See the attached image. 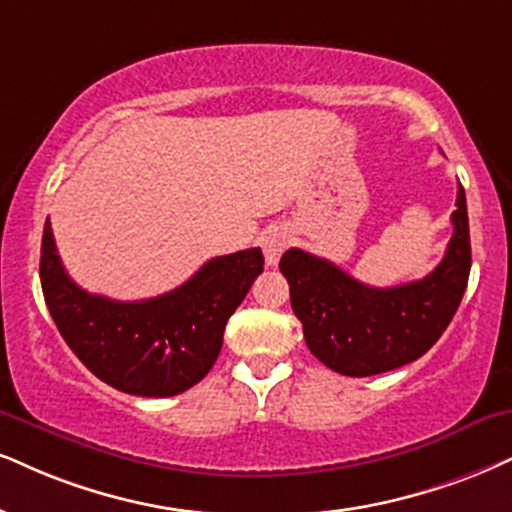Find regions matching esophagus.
Here are the masks:
<instances>
[{
	"instance_id": "esophagus-1",
	"label": "esophagus",
	"mask_w": 512,
	"mask_h": 512,
	"mask_svg": "<svg viewBox=\"0 0 512 512\" xmlns=\"http://www.w3.org/2000/svg\"><path fill=\"white\" fill-rule=\"evenodd\" d=\"M261 244H263V254H266L268 266H277V263H280L282 251L289 246V235L282 230V227H270L266 235H263Z\"/></svg>"
}]
</instances>
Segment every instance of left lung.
I'll return each instance as SVG.
<instances>
[{"label": "left lung", "mask_w": 512, "mask_h": 512, "mask_svg": "<svg viewBox=\"0 0 512 512\" xmlns=\"http://www.w3.org/2000/svg\"><path fill=\"white\" fill-rule=\"evenodd\" d=\"M451 223L453 237L439 266L399 287H368L301 249L282 254L292 311L320 363L339 375L368 377L418 361L437 344L458 311L472 266L463 185Z\"/></svg>", "instance_id": "8db88e82"}]
</instances>
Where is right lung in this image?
Returning <instances> with one entry per match:
<instances>
[{
    "label": "right lung",
    "mask_w": 512,
    "mask_h": 512,
    "mask_svg": "<svg viewBox=\"0 0 512 512\" xmlns=\"http://www.w3.org/2000/svg\"><path fill=\"white\" fill-rule=\"evenodd\" d=\"M263 273L261 249L216 256L185 285L144 301H113L80 289L44 223L40 280L61 337L109 387L135 396H175L216 363L230 315Z\"/></svg>",
    "instance_id": "obj_1"
}]
</instances>
